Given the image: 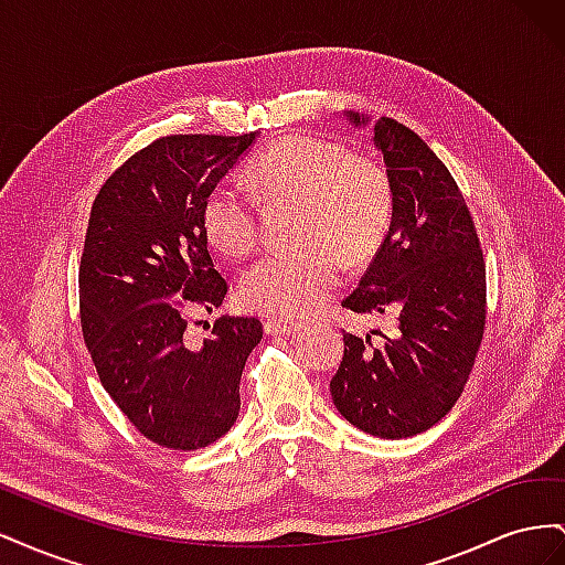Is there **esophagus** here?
I'll return each instance as SVG.
<instances>
[{"instance_id": "obj_1", "label": "esophagus", "mask_w": 565, "mask_h": 565, "mask_svg": "<svg viewBox=\"0 0 565 565\" xmlns=\"http://www.w3.org/2000/svg\"><path fill=\"white\" fill-rule=\"evenodd\" d=\"M299 330V324L297 322H287V320H273V318H268V320H264V332L268 334V337H285V334H295Z\"/></svg>"}]
</instances>
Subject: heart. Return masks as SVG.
I'll list each match as a JSON object with an SVG mask.
<instances>
[{
	"label": "heart",
	"mask_w": 565,
	"mask_h": 565,
	"mask_svg": "<svg viewBox=\"0 0 565 565\" xmlns=\"http://www.w3.org/2000/svg\"><path fill=\"white\" fill-rule=\"evenodd\" d=\"M249 185L264 200L295 198L292 249L273 252L245 270L241 299L276 318H306L330 301L341 280V256L367 259L382 245L393 214L386 169L355 158L347 146L311 134H289L249 164ZM210 245L241 259L256 245V212L243 188L221 183L200 210Z\"/></svg>",
	"instance_id": "heart-1"
}]
</instances>
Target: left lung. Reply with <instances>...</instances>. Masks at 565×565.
<instances>
[{"label": "left lung", "mask_w": 565, "mask_h": 565, "mask_svg": "<svg viewBox=\"0 0 565 565\" xmlns=\"http://www.w3.org/2000/svg\"><path fill=\"white\" fill-rule=\"evenodd\" d=\"M372 127L393 191L382 247L341 306L388 313L396 332L382 344L344 334L330 382L347 422L377 438H409L446 417L465 391L486 324V264L467 202L448 167L396 119L344 113Z\"/></svg>", "instance_id": "8db88e82"}]
</instances>
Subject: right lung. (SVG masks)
<instances>
[{"label": "right lung", "instance_id": "add662e5", "mask_svg": "<svg viewBox=\"0 0 565 565\" xmlns=\"http://www.w3.org/2000/svg\"><path fill=\"white\" fill-rule=\"evenodd\" d=\"M256 136H164L94 200L79 264L84 341L110 398L162 448H207L241 413V377L262 322L218 318L207 339L188 341L183 309L214 311L228 292L200 210Z\"/></svg>", "mask_w": 565, "mask_h": 565}]
</instances>
